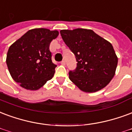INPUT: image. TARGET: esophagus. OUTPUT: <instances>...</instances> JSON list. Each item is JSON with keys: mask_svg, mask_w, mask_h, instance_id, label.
Masks as SVG:
<instances>
[{"mask_svg": "<svg viewBox=\"0 0 132 132\" xmlns=\"http://www.w3.org/2000/svg\"><path fill=\"white\" fill-rule=\"evenodd\" d=\"M61 65H63V66H65V65H66V61L63 60V61H62L61 62Z\"/></svg>", "mask_w": 132, "mask_h": 132, "instance_id": "34e87169", "label": "esophagus"}]
</instances>
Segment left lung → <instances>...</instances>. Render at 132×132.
<instances>
[{"label": "left lung", "mask_w": 132, "mask_h": 132, "mask_svg": "<svg viewBox=\"0 0 132 132\" xmlns=\"http://www.w3.org/2000/svg\"><path fill=\"white\" fill-rule=\"evenodd\" d=\"M61 38L75 54L77 67L69 71V79L80 90L95 92L112 80L118 65L113 45L92 30H61Z\"/></svg>", "instance_id": "8db88e82"}]
</instances>
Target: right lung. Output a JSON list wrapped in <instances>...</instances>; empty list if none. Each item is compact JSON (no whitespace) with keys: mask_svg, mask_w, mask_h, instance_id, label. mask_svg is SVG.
<instances>
[{"mask_svg":"<svg viewBox=\"0 0 132 132\" xmlns=\"http://www.w3.org/2000/svg\"><path fill=\"white\" fill-rule=\"evenodd\" d=\"M58 36V31L31 29L9 47L7 66L21 87L37 90L52 78L56 65L52 61L50 44Z\"/></svg>","mask_w":132,"mask_h":132,"instance_id":"1","label":"right lung"}]
</instances>
